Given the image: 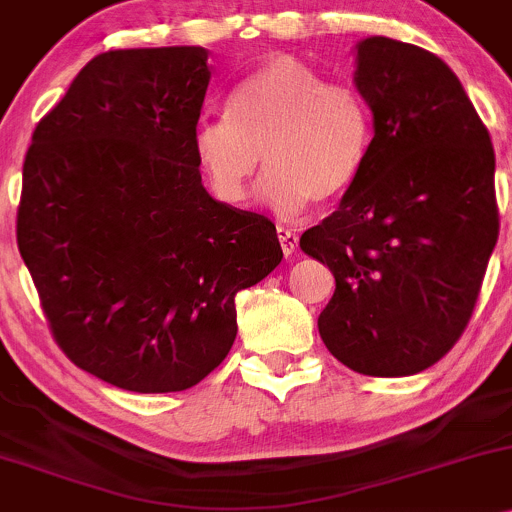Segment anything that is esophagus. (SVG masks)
Here are the masks:
<instances>
[{
    "mask_svg": "<svg viewBox=\"0 0 512 512\" xmlns=\"http://www.w3.org/2000/svg\"><path fill=\"white\" fill-rule=\"evenodd\" d=\"M298 239H300V236L295 234L293 229L278 227V241H280V249H283L285 256H290L295 249H298Z\"/></svg>",
    "mask_w": 512,
    "mask_h": 512,
    "instance_id": "obj_1",
    "label": "esophagus"
}]
</instances>
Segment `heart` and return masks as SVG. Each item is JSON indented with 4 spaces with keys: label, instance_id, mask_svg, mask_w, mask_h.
<instances>
[{
    "label": "heart",
    "instance_id": "b5f03b06",
    "mask_svg": "<svg viewBox=\"0 0 512 512\" xmlns=\"http://www.w3.org/2000/svg\"><path fill=\"white\" fill-rule=\"evenodd\" d=\"M227 112L195 134L197 166L224 205L249 200L261 156L271 170L263 195L278 212L339 200L371 156L373 119L364 95L346 82H327L288 53L241 80Z\"/></svg>",
    "mask_w": 512,
    "mask_h": 512
}]
</instances>
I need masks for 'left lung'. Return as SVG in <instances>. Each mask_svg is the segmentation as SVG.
I'll use <instances>...</instances> for the list:
<instances>
[{
    "label": "left lung",
    "mask_w": 512,
    "mask_h": 512,
    "mask_svg": "<svg viewBox=\"0 0 512 512\" xmlns=\"http://www.w3.org/2000/svg\"><path fill=\"white\" fill-rule=\"evenodd\" d=\"M356 60L371 156L300 249L337 280L317 320L334 359L364 376H412L437 364L474 315L500 227L496 153L442 58L373 36Z\"/></svg>",
    "instance_id": "left-lung-1"
}]
</instances>
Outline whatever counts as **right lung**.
Segmentation results:
<instances>
[{"label": "right lung", "mask_w": 512, "mask_h": 512, "mask_svg": "<svg viewBox=\"0 0 512 512\" xmlns=\"http://www.w3.org/2000/svg\"><path fill=\"white\" fill-rule=\"evenodd\" d=\"M202 46L100 53L31 139L16 244L63 354L134 390L192 388L227 359L234 298L278 266L276 224L217 202L195 134Z\"/></svg>", "instance_id": "obj_1"}]
</instances>
